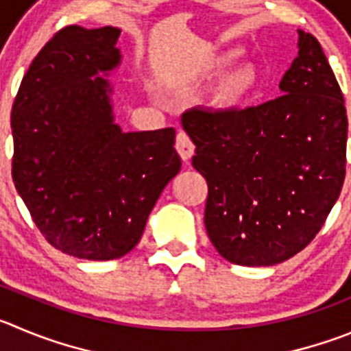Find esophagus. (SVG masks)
<instances>
[{"instance_id":"1","label":"esophagus","mask_w":351,"mask_h":351,"mask_svg":"<svg viewBox=\"0 0 351 351\" xmlns=\"http://www.w3.org/2000/svg\"><path fill=\"white\" fill-rule=\"evenodd\" d=\"M176 150H178L180 157L183 159V162H189L191 157L194 156V143H192L191 136L186 135L185 131H180L178 135H176V143H175Z\"/></svg>"}]
</instances>
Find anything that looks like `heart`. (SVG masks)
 Segmentation results:
<instances>
[{
	"label": "heart",
	"mask_w": 351,
	"mask_h": 351,
	"mask_svg": "<svg viewBox=\"0 0 351 351\" xmlns=\"http://www.w3.org/2000/svg\"><path fill=\"white\" fill-rule=\"evenodd\" d=\"M235 57V51L218 55L209 62L206 67L208 76H215L220 71H223ZM260 88V71L256 65L251 62H242L228 67L227 71L216 81L215 88L211 91V106L218 110L232 112L245 107L253 100Z\"/></svg>",
	"instance_id": "1"
}]
</instances>
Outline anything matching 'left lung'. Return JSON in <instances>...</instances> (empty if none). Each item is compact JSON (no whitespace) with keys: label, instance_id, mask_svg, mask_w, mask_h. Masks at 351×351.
I'll list each match as a JSON object with an SVG mask.
<instances>
[{"label":"left lung","instance_id":"8db88e82","mask_svg":"<svg viewBox=\"0 0 351 351\" xmlns=\"http://www.w3.org/2000/svg\"><path fill=\"white\" fill-rule=\"evenodd\" d=\"M280 97L244 110L194 109L182 126L208 182L204 225L230 263L270 267L304 250L345 182V100L320 43L298 31Z\"/></svg>","mask_w":351,"mask_h":351}]
</instances>
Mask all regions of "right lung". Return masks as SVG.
Here are the masks:
<instances>
[{
  "instance_id": "add662e5",
  "label": "right lung",
  "mask_w": 351,
  "mask_h": 351,
  "mask_svg": "<svg viewBox=\"0 0 351 351\" xmlns=\"http://www.w3.org/2000/svg\"><path fill=\"white\" fill-rule=\"evenodd\" d=\"M121 29L58 31L32 60L12 109V178L36 227L81 260H116L142 239L178 175L175 128L124 133L112 84Z\"/></svg>"
}]
</instances>
